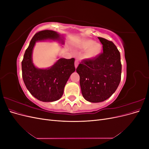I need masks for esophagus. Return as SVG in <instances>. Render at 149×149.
Instances as JSON below:
<instances>
[{
    "label": "esophagus",
    "mask_w": 149,
    "mask_h": 149,
    "mask_svg": "<svg viewBox=\"0 0 149 149\" xmlns=\"http://www.w3.org/2000/svg\"><path fill=\"white\" fill-rule=\"evenodd\" d=\"M74 66H75V68H76L78 67V61H77V60H76L75 61V63H74Z\"/></svg>",
    "instance_id": "34e87169"
}]
</instances>
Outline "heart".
<instances>
[{"label": "heart", "instance_id": "obj_1", "mask_svg": "<svg viewBox=\"0 0 149 149\" xmlns=\"http://www.w3.org/2000/svg\"><path fill=\"white\" fill-rule=\"evenodd\" d=\"M79 48L82 50H86L84 57L89 60L94 59L101 51V45L98 43H95L91 39H84L81 40L79 43Z\"/></svg>", "mask_w": 149, "mask_h": 149}]
</instances>
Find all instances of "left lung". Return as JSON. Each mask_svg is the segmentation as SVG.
Listing matches in <instances>:
<instances>
[{"instance_id":"obj_1","label":"left lung","mask_w":149,"mask_h":149,"mask_svg":"<svg viewBox=\"0 0 149 149\" xmlns=\"http://www.w3.org/2000/svg\"><path fill=\"white\" fill-rule=\"evenodd\" d=\"M103 53L92 60L84 61L76 69L83 97L91 102L107 100L118 88L121 79L120 55L113 42L98 37Z\"/></svg>"}]
</instances>
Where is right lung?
<instances>
[{"mask_svg":"<svg viewBox=\"0 0 149 149\" xmlns=\"http://www.w3.org/2000/svg\"><path fill=\"white\" fill-rule=\"evenodd\" d=\"M58 42L65 43L63 35L53 30H43L36 33L31 40L22 61V78L30 94L39 101L53 102L61 97L64 88L71 74L75 71L74 58H59L52 66L39 68L32 59L36 42Z\"/></svg>","mask_w":149,"mask_h":149,"instance_id":"add662e5","label":"right lung"}]
</instances>
